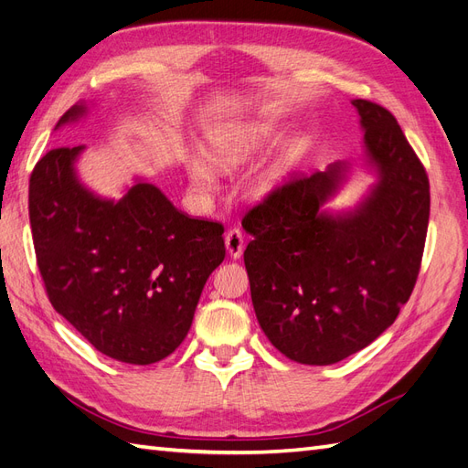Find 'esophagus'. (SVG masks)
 Returning a JSON list of instances; mask_svg holds the SVG:
<instances>
[{"mask_svg": "<svg viewBox=\"0 0 468 468\" xmlns=\"http://www.w3.org/2000/svg\"><path fill=\"white\" fill-rule=\"evenodd\" d=\"M225 247H227V250H229V255L233 259H239L243 255L245 235H243L241 229H239V227H233V229L225 233Z\"/></svg>", "mask_w": 468, "mask_h": 468, "instance_id": "34e87169", "label": "esophagus"}]
</instances>
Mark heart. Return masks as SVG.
Returning a JSON list of instances; mask_svg holds the SVG:
<instances>
[{
	"label": "heart",
	"instance_id": "obj_1",
	"mask_svg": "<svg viewBox=\"0 0 468 468\" xmlns=\"http://www.w3.org/2000/svg\"><path fill=\"white\" fill-rule=\"evenodd\" d=\"M271 136V130L262 124H229L218 130H211L207 136V155L209 160L221 167V170H231L245 164L250 155H255L262 144ZM186 172L191 186L201 194L209 191L218 184V174L213 165L201 158V155H189L186 160ZM286 174V160H277L259 170L250 179V189L257 196L271 194L277 187Z\"/></svg>",
	"mask_w": 468,
	"mask_h": 468
}]
</instances>
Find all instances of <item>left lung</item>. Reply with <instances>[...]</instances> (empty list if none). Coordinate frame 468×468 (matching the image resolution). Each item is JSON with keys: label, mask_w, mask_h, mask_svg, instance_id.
Wrapping results in <instances>:
<instances>
[{"label": "left lung", "mask_w": 468, "mask_h": 468, "mask_svg": "<svg viewBox=\"0 0 468 468\" xmlns=\"http://www.w3.org/2000/svg\"><path fill=\"white\" fill-rule=\"evenodd\" d=\"M378 182L350 211L324 203L348 164L292 177L243 218L250 298L265 336L298 364L330 366L388 330L410 301L429 225V177L395 116L352 101Z\"/></svg>", "instance_id": "obj_1"}]
</instances>
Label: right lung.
<instances>
[{
  "label": "right lung",
  "instance_id": "obj_1",
  "mask_svg": "<svg viewBox=\"0 0 468 468\" xmlns=\"http://www.w3.org/2000/svg\"><path fill=\"white\" fill-rule=\"evenodd\" d=\"M85 114L87 104H75L57 128ZM82 150H49L29 179L47 296L104 356L160 362L187 336L203 286L225 259L223 225L191 219L144 179L118 201L94 196L75 170Z\"/></svg>",
  "mask_w": 468,
  "mask_h": 468
}]
</instances>
